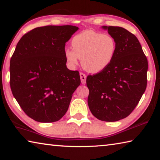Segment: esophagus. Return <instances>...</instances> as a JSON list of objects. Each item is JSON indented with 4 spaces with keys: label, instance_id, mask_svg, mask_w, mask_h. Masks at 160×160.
I'll list each match as a JSON object with an SVG mask.
<instances>
[{
    "label": "esophagus",
    "instance_id": "esophagus-1",
    "mask_svg": "<svg viewBox=\"0 0 160 160\" xmlns=\"http://www.w3.org/2000/svg\"><path fill=\"white\" fill-rule=\"evenodd\" d=\"M80 76L81 79V82L83 85H85L86 83V75L83 73V72H80Z\"/></svg>",
    "mask_w": 160,
    "mask_h": 160
}]
</instances>
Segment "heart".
<instances>
[{"instance_id":"b5f03b06","label":"heart","mask_w":160,"mask_h":160,"mask_svg":"<svg viewBox=\"0 0 160 160\" xmlns=\"http://www.w3.org/2000/svg\"><path fill=\"white\" fill-rule=\"evenodd\" d=\"M72 49L65 48L64 56L70 66L81 64L87 71L97 73L106 69L114 58L117 43L115 38L108 34L87 30L72 38Z\"/></svg>"}]
</instances>
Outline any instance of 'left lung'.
<instances>
[{
  "label": "left lung",
  "mask_w": 160,
  "mask_h": 160,
  "mask_svg": "<svg viewBox=\"0 0 160 160\" xmlns=\"http://www.w3.org/2000/svg\"><path fill=\"white\" fill-rule=\"evenodd\" d=\"M117 43L114 58L106 69L87 77L88 103L99 120L117 121L131 114L147 87L148 59L138 39L120 27L103 26Z\"/></svg>",
  "instance_id": "obj_1"
}]
</instances>
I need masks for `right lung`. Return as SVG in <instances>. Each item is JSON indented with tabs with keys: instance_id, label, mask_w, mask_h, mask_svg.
<instances>
[{
	"instance_id": "add662e5",
	"label": "right lung",
	"mask_w": 160,
	"mask_h": 160,
	"mask_svg": "<svg viewBox=\"0 0 160 160\" xmlns=\"http://www.w3.org/2000/svg\"><path fill=\"white\" fill-rule=\"evenodd\" d=\"M78 29L40 27L24 34L16 46L10 59V88L24 112L38 122L60 120L80 85L79 72L67 68L64 56L66 43Z\"/></svg>"
}]
</instances>
